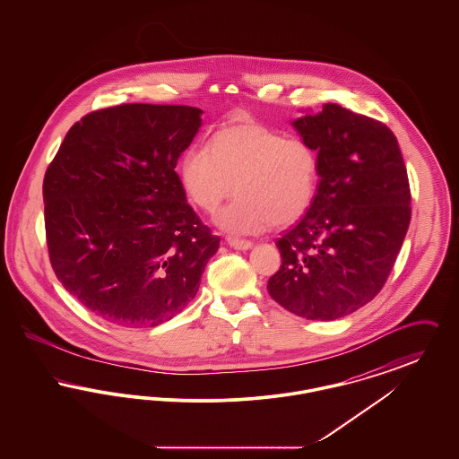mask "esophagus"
Listing matches in <instances>:
<instances>
[{
	"mask_svg": "<svg viewBox=\"0 0 459 459\" xmlns=\"http://www.w3.org/2000/svg\"><path fill=\"white\" fill-rule=\"evenodd\" d=\"M229 246L238 249V251H247L253 247V242L251 240H240V239H227Z\"/></svg>",
	"mask_w": 459,
	"mask_h": 459,
	"instance_id": "1",
	"label": "esophagus"
}]
</instances>
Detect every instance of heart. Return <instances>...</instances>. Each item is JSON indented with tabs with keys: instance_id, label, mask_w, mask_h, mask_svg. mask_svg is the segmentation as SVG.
I'll return each mask as SVG.
<instances>
[{
	"instance_id": "1",
	"label": "heart",
	"mask_w": 459,
	"mask_h": 459,
	"mask_svg": "<svg viewBox=\"0 0 459 459\" xmlns=\"http://www.w3.org/2000/svg\"><path fill=\"white\" fill-rule=\"evenodd\" d=\"M178 177L189 199L208 213L236 189L215 223L227 234L253 236L305 215L316 195L318 154L305 139L242 120L215 132L210 150L191 146Z\"/></svg>"
}]
</instances>
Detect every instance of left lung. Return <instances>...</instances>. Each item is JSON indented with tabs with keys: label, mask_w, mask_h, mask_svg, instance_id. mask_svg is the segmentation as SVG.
<instances>
[{
	"label": "left lung",
	"mask_w": 459,
	"mask_h": 459,
	"mask_svg": "<svg viewBox=\"0 0 459 459\" xmlns=\"http://www.w3.org/2000/svg\"><path fill=\"white\" fill-rule=\"evenodd\" d=\"M292 127L318 154L305 217L277 240L282 264L268 294L307 320H337L385 284L411 220V195L387 126L327 103Z\"/></svg>",
	"instance_id": "obj_1"
}]
</instances>
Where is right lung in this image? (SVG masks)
<instances>
[{"instance_id":"add662e5","label":"right lung","mask_w":459,"mask_h":459,"mask_svg":"<svg viewBox=\"0 0 459 459\" xmlns=\"http://www.w3.org/2000/svg\"><path fill=\"white\" fill-rule=\"evenodd\" d=\"M203 109L132 103L81 118L44 175L49 262L113 325L156 327L189 305L213 236L187 204L177 161Z\"/></svg>"}]
</instances>
